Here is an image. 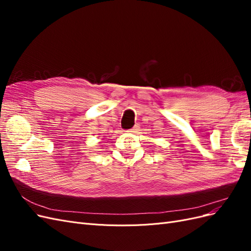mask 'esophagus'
I'll use <instances>...</instances> for the list:
<instances>
[{
	"mask_svg": "<svg viewBox=\"0 0 251 251\" xmlns=\"http://www.w3.org/2000/svg\"><path fill=\"white\" fill-rule=\"evenodd\" d=\"M139 128H140V126H139V125H135V126L132 128L131 131H128V132H131V133H138V131H139Z\"/></svg>",
	"mask_w": 251,
	"mask_h": 251,
	"instance_id": "1",
	"label": "esophagus"
}]
</instances>
